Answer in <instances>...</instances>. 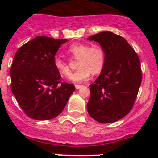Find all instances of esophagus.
<instances>
[{
    "mask_svg": "<svg viewBox=\"0 0 158 158\" xmlns=\"http://www.w3.org/2000/svg\"><path fill=\"white\" fill-rule=\"evenodd\" d=\"M75 86H76V89H80L81 87H82V85H76Z\"/></svg>",
    "mask_w": 158,
    "mask_h": 158,
    "instance_id": "esophagus-1",
    "label": "esophagus"
}]
</instances>
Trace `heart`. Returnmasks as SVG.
<instances>
[{
    "label": "heart",
    "instance_id": "b5f03b06",
    "mask_svg": "<svg viewBox=\"0 0 158 158\" xmlns=\"http://www.w3.org/2000/svg\"><path fill=\"white\" fill-rule=\"evenodd\" d=\"M68 51L75 59L78 60L76 73L71 75L69 80L76 83H80L88 80L92 73L98 74L105 66L106 53L105 49L99 44H94L89 47L88 44H73ZM53 65L56 71L63 76H68L71 73L69 66L60 57L54 59Z\"/></svg>",
    "mask_w": 158,
    "mask_h": 158
}]
</instances>
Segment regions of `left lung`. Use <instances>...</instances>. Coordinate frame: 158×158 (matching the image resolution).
Masks as SVG:
<instances>
[{"label":"left lung","instance_id":"obj_1","mask_svg":"<svg viewBox=\"0 0 158 158\" xmlns=\"http://www.w3.org/2000/svg\"><path fill=\"white\" fill-rule=\"evenodd\" d=\"M106 50L101 74L89 85L87 104L89 115L100 123H112L128 114L134 106L141 83L140 60L126 40L112 32L89 37Z\"/></svg>","mask_w":158,"mask_h":158}]
</instances>
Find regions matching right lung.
Instances as JSON below:
<instances>
[{
	"label": "right lung",
	"instance_id": "1",
	"mask_svg": "<svg viewBox=\"0 0 158 158\" xmlns=\"http://www.w3.org/2000/svg\"><path fill=\"white\" fill-rule=\"evenodd\" d=\"M67 40L36 36L16 52L10 68L11 92L28 117L49 120L63 111L75 91L61 82L53 65L55 55Z\"/></svg>",
	"mask_w": 158,
	"mask_h": 158
}]
</instances>
